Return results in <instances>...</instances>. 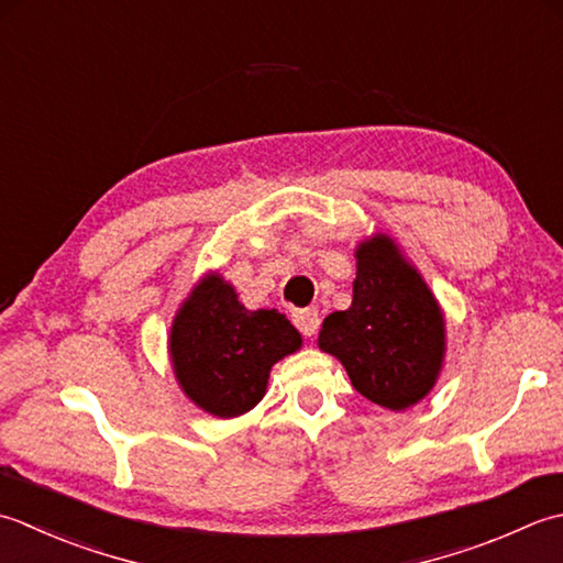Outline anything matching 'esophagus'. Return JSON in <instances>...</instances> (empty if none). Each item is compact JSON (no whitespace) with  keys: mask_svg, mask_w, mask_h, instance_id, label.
<instances>
[{"mask_svg":"<svg viewBox=\"0 0 563 563\" xmlns=\"http://www.w3.org/2000/svg\"><path fill=\"white\" fill-rule=\"evenodd\" d=\"M294 323H296L298 330L303 332L306 338H313L316 332H318V328H320L318 311H316V308H303V311H298V313L294 316Z\"/></svg>","mask_w":563,"mask_h":563,"instance_id":"obj_1","label":"esophagus"}]
</instances>
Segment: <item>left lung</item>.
Returning <instances> with one entry per match:
<instances>
[{"label":"left lung","mask_w":563,"mask_h":563,"mask_svg":"<svg viewBox=\"0 0 563 563\" xmlns=\"http://www.w3.org/2000/svg\"><path fill=\"white\" fill-rule=\"evenodd\" d=\"M352 306L323 320L318 345L338 357L352 386L391 410L428 396L444 354V320L428 284L378 235L357 250Z\"/></svg>","instance_id":"obj_1"}]
</instances>
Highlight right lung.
Returning a JSON list of instances; mask_svg holds the SVG:
<instances>
[{"instance_id":"obj_1","label":"right lung","mask_w":563,"mask_h":563,"mask_svg":"<svg viewBox=\"0 0 563 563\" xmlns=\"http://www.w3.org/2000/svg\"><path fill=\"white\" fill-rule=\"evenodd\" d=\"M301 347L277 311H247L218 274L201 279L179 308L169 352L185 394L218 418L243 416L265 396L272 364Z\"/></svg>"}]
</instances>
